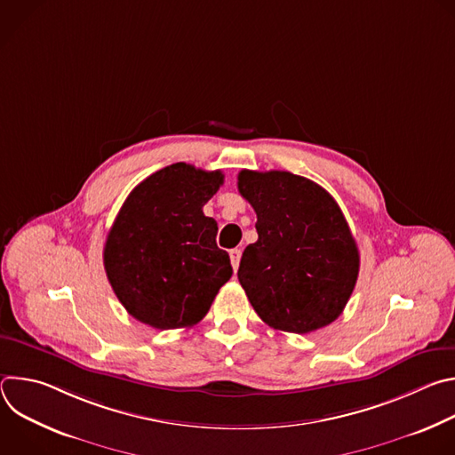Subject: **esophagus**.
Masks as SVG:
<instances>
[{
    "instance_id": "esophagus-1",
    "label": "esophagus",
    "mask_w": 455,
    "mask_h": 455,
    "mask_svg": "<svg viewBox=\"0 0 455 455\" xmlns=\"http://www.w3.org/2000/svg\"><path fill=\"white\" fill-rule=\"evenodd\" d=\"M230 261H232V268H234V272H237V268H239V261H241V250H239V248L230 250Z\"/></svg>"
}]
</instances>
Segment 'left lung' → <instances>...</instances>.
Returning a JSON list of instances; mask_svg holds the SVG:
<instances>
[{
    "mask_svg": "<svg viewBox=\"0 0 455 455\" xmlns=\"http://www.w3.org/2000/svg\"><path fill=\"white\" fill-rule=\"evenodd\" d=\"M241 196L257 214V241L243 251L237 279L270 328L311 333L344 311L360 253L331 194L288 171H241Z\"/></svg>",
    "mask_w": 455,
    "mask_h": 455,
    "instance_id": "8db88e82",
    "label": "left lung"
}]
</instances>
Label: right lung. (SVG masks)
<instances>
[{"instance_id":"add662e5","label":"right lung","mask_w":455,"mask_h":455,"mask_svg":"<svg viewBox=\"0 0 455 455\" xmlns=\"http://www.w3.org/2000/svg\"><path fill=\"white\" fill-rule=\"evenodd\" d=\"M220 185L221 171L172 164L139 183L115 218L104 246L108 281L127 313L155 330L198 323L232 277L218 223L204 214Z\"/></svg>"}]
</instances>
